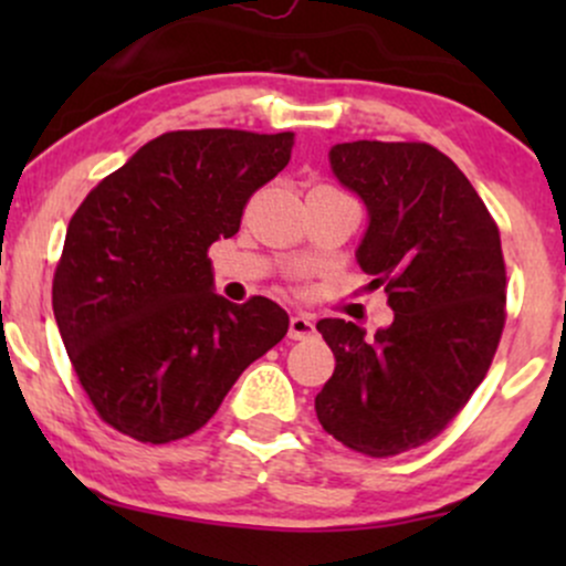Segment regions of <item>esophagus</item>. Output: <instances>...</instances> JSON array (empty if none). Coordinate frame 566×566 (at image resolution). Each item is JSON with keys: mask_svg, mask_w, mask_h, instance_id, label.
<instances>
[{"mask_svg": "<svg viewBox=\"0 0 566 566\" xmlns=\"http://www.w3.org/2000/svg\"><path fill=\"white\" fill-rule=\"evenodd\" d=\"M316 333L314 322H311V316L305 314H295L290 319V337L292 340H305V337H311Z\"/></svg>", "mask_w": 566, "mask_h": 566, "instance_id": "obj_1", "label": "esophagus"}]
</instances>
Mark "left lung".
<instances>
[{
  "label": "left lung",
  "instance_id": "1",
  "mask_svg": "<svg viewBox=\"0 0 566 566\" xmlns=\"http://www.w3.org/2000/svg\"><path fill=\"white\" fill-rule=\"evenodd\" d=\"M329 165L361 197L356 261L386 284L391 327L316 322L335 373L316 394L322 428L369 458L444 431L492 365L505 324L500 231L476 188L428 143H337Z\"/></svg>",
  "mask_w": 566,
  "mask_h": 566
}]
</instances>
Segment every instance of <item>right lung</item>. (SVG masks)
Here are the masks:
<instances>
[{
    "label": "right lung",
    "instance_id": "add662e5",
    "mask_svg": "<svg viewBox=\"0 0 566 566\" xmlns=\"http://www.w3.org/2000/svg\"><path fill=\"white\" fill-rule=\"evenodd\" d=\"M295 135L175 129L106 175L71 218L53 279L63 346L103 423L143 444L199 431L287 335L269 297L212 290V242L239 231Z\"/></svg>",
    "mask_w": 566,
    "mask_h": 566
}]
</instances>
